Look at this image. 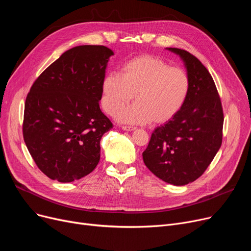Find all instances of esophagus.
I'll return each instance as SVG.
<instances>
[{
  "label": "esophagus",
  "instance_id": "obj_1",
  "mask_svg": "<svg viewBox=\"0 0 251 251\" xmlns=\"http://www.w3.org/2000/svg\"><path fill=\"white\" fill-rule=\"evenodd\" d=\"M122 128L125 129V130H129V132H132V130H135V129H136L135 126H123Z\"/></svg>",
  "mask_w": 251,
  "mask_h": 251
}]
</instances>
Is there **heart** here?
<instances>
[{"label":"heart","instance_id":"obj_1","mask_svg":"<svg viewBox=\"0 0 251 251\" xmlns=\"http://www.w3.org/2000/svg\"><path fill=\"white\" fill-rule=\"evenodd\" d=\"M190 78L183 68L171 66L159 57L141 55L129 59L119 75L108 74L102 81V105L106 112L128 124H165L188 98ZM134 97L136 102L123 109Z\"/></svg>","mask_w":251,"mask_h":251}]
</instances>
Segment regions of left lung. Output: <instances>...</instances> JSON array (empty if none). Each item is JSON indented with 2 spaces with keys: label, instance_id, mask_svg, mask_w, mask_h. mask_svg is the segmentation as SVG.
Segmentation results:
<instances>
[{
  "label": "left lung",
  "instance_id": "obj_1",
  "mask_svg": "<svg viewBox=\"0 0 251 251\" xmlns=\"http://www.w3.org/2000/svg\"><path fill=\"white\" fill-rule=\"evenodd\" d=\"M168 50L183 59L190 91L180 112L154 129L143 160L160 180L184 186L202 176L216 156L222 145L224 113L216 83L206 67L185 50Z\"/></svg>",
  "mask_w": 251,
  "mask_h": 251
}]
</instances>
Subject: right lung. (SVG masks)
I'll return each mask as SVG.
<instances>
[{"instance_id": "1", "label": "right lung", "mask_w": 251, "mask_h": 251, "mask_svg": "<svg viewBox=\"0 0 251 251\" xmlns=\"http://www.w3.org/2000/svg\"><path fill=\"white\" fill-rule=\"evenodd\" d=\"M112 55L105 46L75 47L47 67L27 94L23 139L35 164L52 180H79L100 160L101 138L113 127L99 106Z\"/></svg>"}]
</instances>
